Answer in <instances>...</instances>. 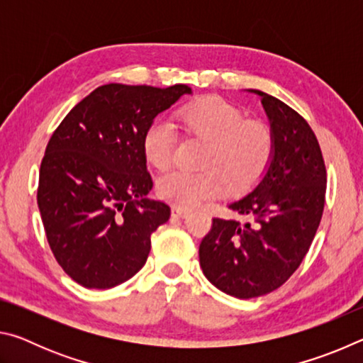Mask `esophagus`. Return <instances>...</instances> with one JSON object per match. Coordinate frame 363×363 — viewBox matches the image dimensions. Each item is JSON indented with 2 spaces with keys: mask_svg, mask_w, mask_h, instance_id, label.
Listing matches in <instances>:
<instances>
[{
  "mask_svg": "<svg viewBox=\"0 0 363 363\" xmlns=\"http://www.w3.org/2000/svg\"><path fill=\"white\" fill-rule=\"evenodd\" d=\"M189 210L187 208H182V206H173L171 208V216L173 218H179V219H184L189 216Z\"/></svg>",
  "mask_w": 363,
  "mask_h": 363,
  "instance_id": "1",
  "label": "esophagus"
}]
</instances>
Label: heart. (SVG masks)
Here are the masks:
<instances>
[{
  "label": "heart",
  "instance_id": "obj_1",
  "mask_svg": "<svg viewBox=\"0 0 363 363\" xmlns=\"http://www.w3.org/2000/svg\"><path fill=\"white\" fill-rule=\"evenodd\" d=\"M182 130L206 140L201 171L176 169L162 176L157 194L182 208H194L229 192H245L259 182L274 157V136L259 120H245L243 112L216 96L184 106L176 115ZM144 158L153 168L171 167L176 130L169 121H150L140 140Z\"/></svg>",
  "mask_w": 363,
  "mask_h": 363
}]
</instances>
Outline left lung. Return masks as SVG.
<instances>
[{"label": "left lung", "mask_w": 363, "mask_h": 363, "mask_svg": "<svg viewBox=\"0 0 363 363\" xmlns=\"http://www.w3.org/2000/svg\"><path fill=\"white\" fill-rule=\"evenodd\" d=\"M261 96L274 136V157L259 184L229 208L242 219L214 218L200 243V266L211 284L250 299L277 290L309 251L320 224L327 168L314 131L277 97Z\"/></svg>", "instance_id": "obj_1"}]
</instances>
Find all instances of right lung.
Segmentation results:
<instances>
[{
	"instance_id": "right-lung-1",
	"label": "right lung",
	"mask_w": 363,
	"mask_h": 363,
	"mask_svg": "<svg viewBox=\"0 0 363 363\" xmlns=\"http://www.w3.org/2000/svg\"><path fill=\"white\" fill-rule=\"evenodd\" d=\"M190 93L187 84H104L52 133L36 200L52 255L77 284L106 290L143 269L152 232L171 210L147 199L153 182L140 140L160 112Z\"/></svg>"
}]
</instances>
